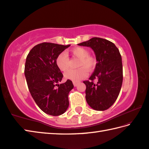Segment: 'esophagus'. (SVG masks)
<instances>
[{
  "label": "esophagus",
  "mask_w": 149,
  "mask_h": 149,
  "mask_svg": "<svg viewBox=\"0 0 149 149\" xmlns=\"http://www.w3.org/2000/svg\"><path fill=\"white\" fill-rule=\"evenodd\" d=\"M79 82H76V81H73V84H74V86H76L78 84H79Z\"/></svg>",
  "instance_id": "obj_1"
}]
</instances>
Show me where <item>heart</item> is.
<instances>
[{
  "instance_id": "obj_1",
  "label": "heart",
  "mask_w": 149,
  "mask_h": 149,
  "mask_svg": "<svg viewBox=\"0 0 149 149\" xmlns=\"http://www.w3.org/2000/svg\"><path fill=\"white\" fill-rule=\"evenodd\" d=\"M71 53L79 58L76 70H70L65 74V77L73 81H79L87 75V70L91 71L96 66V61L93 56H89L88 51L83 47H77L71 50ZM56 64L61 71L66 72L69 68V58L66 53H61L56 58Z\"/></svg>"
}]
</instances>
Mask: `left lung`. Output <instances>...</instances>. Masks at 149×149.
<instances>
[{
	"instance_id": "1",
	"label": "left lung",
	"mask_w": 149,
	"mask_h": 149,
	"mask_svg": "<svg viewBox=\"0 0 149 149\" xmlns=\"http://www.w3.org/2000/svg\"><path fill=\"white\" fill-rule=\"evenodd\" d=\"M91 47L96 55L97 63L86 85L85 98L89 106L96 111H104L117 99L123 84L122 57L118 49L109 40L94 37L78 44ZM97 79L94 84L93 80Z\"/></svg>"
}]
</instances>
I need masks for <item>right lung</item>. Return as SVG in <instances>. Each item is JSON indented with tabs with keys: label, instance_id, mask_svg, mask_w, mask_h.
Returning a JSON list of instances; mask_svg holds the SVG:
<instances>
[{
	"label": "right lung",
	"instance_id": "add662e5",
	"mask_svg": "<svg viewBox=\"0 0 149 149\" xmlns=\"http://www.w3.org/2000/svg\"><path fill=\"white\" fill-rule=\"evenodd\" d=\"M70 46L41 43L26 56L25 75L29 90L40 109L48 115H61L69 106L68 94L74 85L69 79L59 85L63 75L56 66V58Z\"/></svg>",
	"mask_w": 149,
	"mask_h": 149
}]
</instances>
